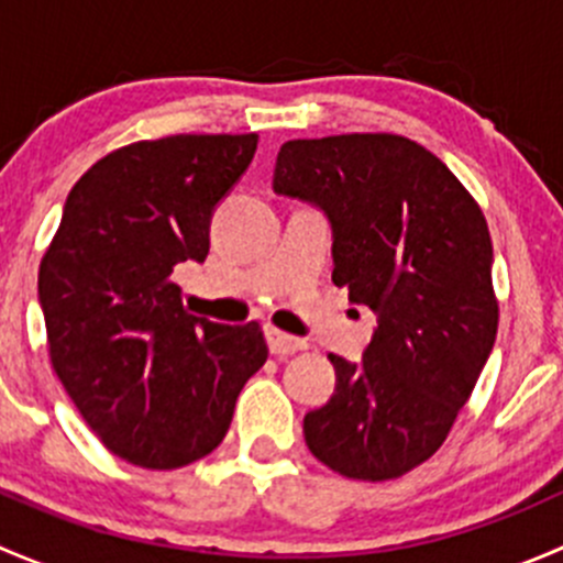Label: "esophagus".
<instances>
[{
	"label": "esophagus",
	"instance_id": "obj_1",
	"mask_svg": "<svg viewBox=\"0 0 563 563\" xmlns=\"http://www.w3.org/2000/svg\"><path fill=\"white\" fill-rule=\"evenodd\" d=\"M266 343H269V351L275 356H291V354H297V351L305 349V340L280 332V329H275V327H266Z\"/></svg>",
	"mask_w": 563,
	"mask_h": 563
}]
</instances>
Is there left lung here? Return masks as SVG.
Wrapping results in <instances>:
<instances>
[{
  "mask_svg": "<svg viewBox=\"0 0 563 563\" xmlns=\"http://www.w3.org/2000/svg\"><path fill=\"white\" fill-rule=\"evenodd\" d=\"M272 187L327 212L334 286L378 313L362 365L329 354L338 384L305 441L349 479H397L439 452L496 343L485 214L433 152L391 133L288 141Z\"/></svg>",
  "mask_w": 563,
  "mask_h": 563,
  "instance_id": "8db88e82",
  "label": "left lung"
}]
</instances>
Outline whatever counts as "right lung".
Segmentation results:
<instances>
[{
    "label": "right lung",
    "instance_id": "1",
    "mask_svg": "<svg viewBox=\"0 0 563 563\" xmlns=\"http://www.w3.org/2000/svg\"><path fill=\"white\" fill-rule=\"evenodd\" d=\"M255 146L223 133L113 150L73 185L40 261L51 367L106 450L141 468L209 455L269 354L255 321L187 313L172 277L207 258L214 207Z\"/></svg>",
    "mask_w": 563,
    "mask_h": 563
}]
</instances>
